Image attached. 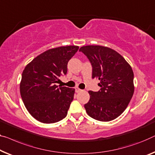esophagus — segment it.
<instances>
[{
  "label": "esophagus",
  "mask_w": 155,
  "mask_h": 155,
  "mask_svg": "<svg viewBox=\"0 0 155 155\" xmlns=\"http://www.w3.org/2000/svg\"><path fill=\"white\" fill-rule=\"evenodd\" d=\"M82 90H81L80 88H78V87H75V91H76V92H81V91Z\"/></svg>",
  "instance_id": "34e87169"
}]
</instances>
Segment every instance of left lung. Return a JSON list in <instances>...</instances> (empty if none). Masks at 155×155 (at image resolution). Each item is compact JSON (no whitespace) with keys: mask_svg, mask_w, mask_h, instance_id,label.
Wrapping results in <instances>:
<instances>
[{"mask_svg":"<svg viewBox=\"0 0 155 155\" xmlns=\"http://www.w3.org/2000/svg\"><path fill=\"white\" fill-rule=\"evenodd\" d=\"M79 51L91 62L92 78L100 81V90L90 91V100L84 105L87 115L108 122L120 116L132 97L134 72L122 55L112 48L99 45L84 46Z\"/></svg>","mask_w":155,"mask_h":155,"instance_id":"left-lung-1","label":"left lung"}]
</instances>
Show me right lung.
Wrapping results in <instances>:
<instances>
[{
    "label": "right lung",
    "instance_id": "right-lung-1",
    "mask_svg": "<svg viewBox=\"0 0 155 155\" xmlns=\"http://www.w3.org/2000/svg\"><path fill=\"white\" fill-rule=\"evenodd\" d=\"M78 49L66 46L47 50L28 64L23 71L20 93L29 114L43 123H54L68 115L75 90L55 83L68 71V63Z\"/></svg>",
    "mask_w": 155,
    "mask_h": 155
}]
</instances>
